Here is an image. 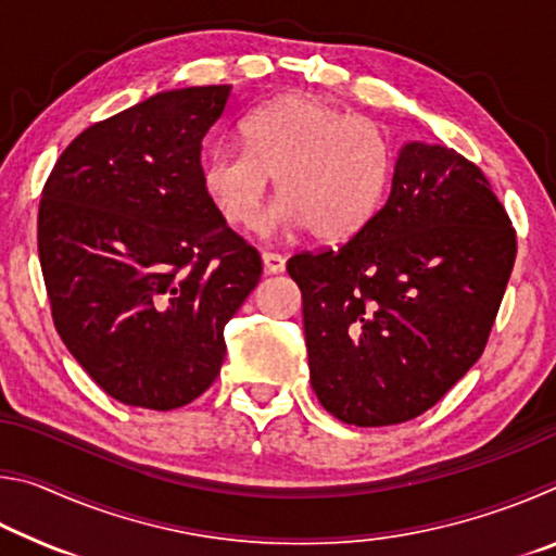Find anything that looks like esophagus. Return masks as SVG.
Segmentation results:
<instances>
[{
	"label": "esophagus",
	"instance_id": "34e87169",
	"mask_svg": "<svg viewBox=\"0 0 556 556\" xmlns=\"http://www.w3.org/2000/svg\"><path fill=\"white\" fill-rule=\"evenodd\" d=\"M262 260H265V269L269 275H281L287 269V257L279 255V252H265Z\"/></svg>",
	"mask_w": 556,
	"mask_h": 556
}]
</instances>
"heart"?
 I'll list each match as a JSON object with an SVG mask.
<instances>
[{"instance_id": "obj_1", "label": "heart", "mask_w": 556, "mask_h": 556, "mask_svg": "<svg viewBox=\"0 0 556 556\" xmlns=\"http://www.w3.org/2000/svg\"><path fill=\"white\" fill-rule=\"evenodd\" d=\"M242 149L215 147L201 166L203 191L232 228H255L269 178L289 225L318 240H345L380 208L390 144L378 122L312 96H285L240 122Z\"/></svg>"}]
</instances>
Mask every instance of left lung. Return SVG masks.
I'll use <instances>...</instances> for the list:
<instances>
[{
  "label": "left lung",
  "mask_w": 556,
  "mask_h": 556,
  "mask_svg": "<svg viewBox=\"0 0 556 556\" xmlns=\"http://www.w3.org/2000/svg\"><path fill=\"white\" fill-rule=\"evenodd\" d=\"M515 255V228L481 168L448 147L404 144L372 218L287 262L324 409L388 427L434 407L483 355Z\"/></svg>",
  "instance_id": "8db88e82"
}]
</instances>
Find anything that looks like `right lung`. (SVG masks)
<instances>
[{
    "label": "right lung",
    "mask_w": 556,
    "mask_h": 556,
    "mask_svg": "<svg viewBox=\"0 0 556 556\" xmlns=\"http://www.w3.org/2000/svg\"><path fill=\"white\" fill-rule=\"evenodd\" d=\"M232 86L156 92L80 131L46 178L39 260L55 331L110 397L172 412L218 378L262 277L201 184Z\"/></svg>",
    "instance_id": "right-lung-1"
}]
</instances>
